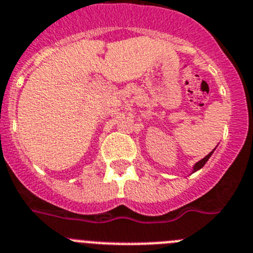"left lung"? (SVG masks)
I'll return each mask as SVG.
<instances>
[{"mask_svg":"<svg viewBox=\"0 0 253 253\" xmlns=\"http://www.w3.org/2000/svg\"><path fill=\"white\" fill-rule=\"evenodd\" d=\"M211 154H212V151L210 154H208V155H206V157L204 158V159H201V160H200V162H197V163L195 164V167H193V172H196V170H199V169L203 168V167L205 166L206 162H208V160H209V158L211 157Z\"/></svg>","mask_w":253,"mask_h":253,"instance_id":"left-lung-1","label":"left lung"}]
</instances>
